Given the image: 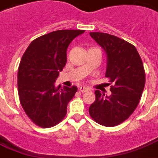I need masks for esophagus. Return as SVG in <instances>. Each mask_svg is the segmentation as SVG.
I'll list each match as a JSON object with an SVG mask.
<instances>
[{
    "label": "esophagus",
    "mask_w": 158,
    "mask_h": 158,
    "mask_svg": "<svg viewBox=\"0 0 158 158\" xmlns=\"http://www.w3.org/2000/svg\"><path fill=\"white\" fill-rule=\"evenodd\" d=\"M79 90H80L81 93H85L89 91V89L87 88V87H85V86H81L80 88H79Z\"/></svg>",
    "instance_id": "esophagus-1"
}]
</instances>
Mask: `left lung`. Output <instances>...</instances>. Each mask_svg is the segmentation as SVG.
<instances>
[{
	"instance_id": "1",
	"label": "left lung",
	"mask_w": 158,
	"mask_h": 158,
	"mask_svg": "<svg viewBox=\"0 0 158 158\" xmlns=\"http://www.w3.org/2000/svg\"><path fill=\"white\" fill-rule=\"evenodd\" d=\"M90 36L106 51L111 95L96 90L95 102L89 109L97 123L113 127L131 116L140 102L145 84L143 63L133 44L114 35L94 32Z\"/></svg>"
}]
</instances>
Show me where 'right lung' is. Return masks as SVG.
<instances>
[{
    "mask_svg": "<svg viewBox=\"0 0 158 158\" xmlns=\"http://www.w3.org/2000/svg\"><path fill=\"white\" fill-rule=\"evenodd\" d=\"M85 30L64 29L33 40L21 57L17 73V89L23 110L41 128L59 124L77 88H56L54 82L65 66L69 44Z\"/></svg>",
    "mask_w": 158,
    "mask_h": 158,
    "instance_id": "add662e5",
    "label": "right lung"
}]
</instances>
